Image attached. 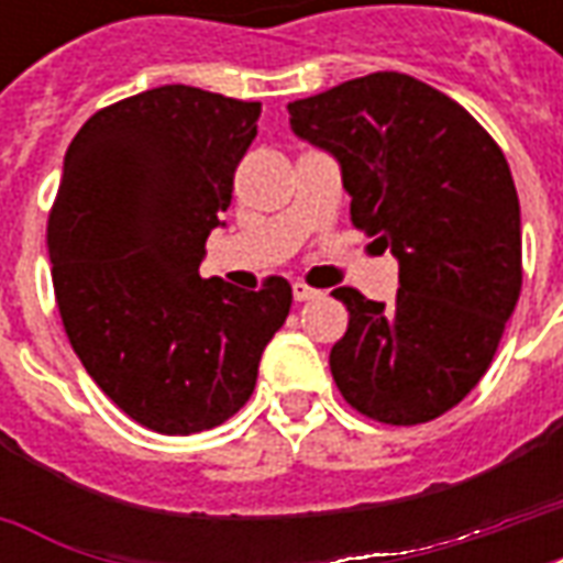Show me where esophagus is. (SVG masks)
<instances>
[{"label":"esophagus","instance_id":"34e87169","mask_svg":"<svg viewBox=\"0 0 563 563\" xmlns=\"http://www.w3.org/2000/svg\"><path fill=\"white\" fill-rule=\"evenodd\" d=\"M292 295H295V301H313V298H319L322 292L313 289V286H307V283H295Z\"/></svg>","mask_w":563,"mask_h":563}]
</instances>
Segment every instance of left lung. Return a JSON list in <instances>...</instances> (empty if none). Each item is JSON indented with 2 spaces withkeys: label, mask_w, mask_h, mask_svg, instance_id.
I'll return each mask as SVG.
<instances>
[{
  "label": "left lung",
  "mask_w": 563,
  "mask_h": 563,
  "mask_svg": "<svg viewBox=\"0 0 563 563\" xmlns=\"http://www.w3.org/2000/svg\"><path fill=\"white\" fill-rule=\"evenodd\" d=\"M289 123L338 156L350 220L401 265L391 307L353 286L331 292L350 313L331 377L374 422H431L483 379L519 301L507 156L459 102L401 71L289 102Z\"/></svg>",
  "instance_id": "left-lung-1"
}]
</instances>
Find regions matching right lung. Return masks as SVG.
Masks as SVG:
<instances>
[{
  "label": "right lung",
  "instance_id": "1",
  "mask_svg": "<svg viewBox=\"0 0 563 563\" xmlns=\"http://www.w3.org/2000/svg\"><path fill=\"white\" fill-rule=\"evenodd\" d=\"M258 114L168 84L96 111L68 144L47 217L56 307L96 386L156 434L238 413L292 307L283 277L244 292L198 274Z\"/></svg>",
  "mask_w": 563,
  "mask_h": 563
}]
</instances>
